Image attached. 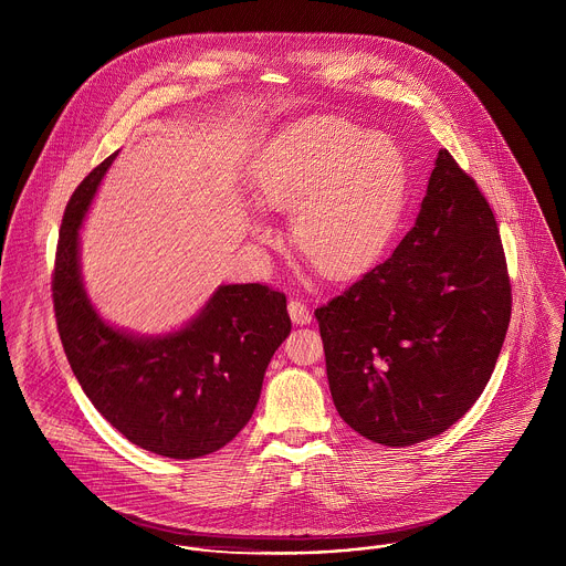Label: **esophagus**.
<instances>
[{
    "mask_svg": "<svg viewBox=\"0 0 566 566\" xmlns=\"http://www.w3.org/2000/svg\"><path fill=\"white\" fill-rule=\"evenodd\" d=\"M289 315H291V319L295 322V325H308V322L313 319L308 306L304 302H300L297 297L289 300Z\"/></svg>",
    "mask_w": 566,
    "mask_h": 566,
    "instance_id": "obj_1",
    "label": "esophagus"
}]
</instances>
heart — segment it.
I'll use <instances>...</instances> for the list:
<instances>
[{
  "label": "heart",
  "mask_w": 566,
  "mask_h": 566,
  "mask_svg": "<svg viewBox=\"0 0 566 566\" xmlns=\"http://www.w3.org/2000/svg\"><path fill=\"white\" fill-rule=\"evenodd\" d=\"M406 190L400 149L345 118L291 127L271 145L253 179L258 203L293 214L295 249L329 275L360 271L385 249ZM253 232L271 241L264 223Z\"/></svg>",
  "instance_id": "obj_1"
}]
</instances>
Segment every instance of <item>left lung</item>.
<instances>
[{
    "label": "left lung",
    "mask_w": 566,
    "mask_h": 566,
    "mask_svg": "<svg viewBox=\"0 0 566 566\" xmlns=\"http://www.w3.org/2000/svg\"><path fill=\"white\" fill-rule=\"evenodd\" d=\"M511 306L495 214L441 149L396 251L315 308L338 415L389 448L446 432L486 387Z\"/></svg>",
    "instance_id": "8db88e82"
}]
</instances>
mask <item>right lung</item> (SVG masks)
<instances>
[{"mask_svg": "<svg viewBox=\"0 0 566 566\" xmlns=\"http://www.w3.org/2000/svg\"><path fill=\"white\" fill-rule=\"evenodd\" d=\"M114 156L75 188L62 217L51 275L57 334L80 387L125 439L160 457L197 459L251 421L264 371L291 332L286 295L266 284L221 286L166 338L105 325L80 280L77 228Z\"/></svg>", "mask_w": 566, "mask_h": 566, "instance_id": "obj_1", "label": "right lung"}]
</instances>
